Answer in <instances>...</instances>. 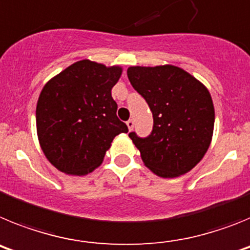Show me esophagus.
Listing matches in <instances>:
<instances>
[{"instance_id": "esophagus-1", "label": "esophagus", "mask_w": 250, "mask_h": 250, "mask_svg": "<svg viewBox=\"0 0 250 250\" xmlns=\"http://www.w3.org/2000/svg\"><path fill=\"white\" fill-rule=\"evenodd\" d=\"M126 125H127V129L131 131V130L134 129V125H135V123H134V120H132V119H130V120L126 123Z\"/></svg>"}]
</instances>
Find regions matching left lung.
Returning a JSON list of instances; mask_svg holds the SVG:
<instances>
[{"label":"left lung","mask_w":250,"mask_h":250,"mask_svg":"<svg viewBox=\"0 0 250 250\" xmlns=\"http://www.w3.org/2000/svg\"><path fill=\"white\" fill-rule=\"evenodd\" d=\"M127 77L154 118L147 138L129 134L144 165L160 178L189 173L204 158L213 138L215 112L207 86L169 63L130 66Z\"/></svg>","instance_id":"left-lung-1"}]
</instances>
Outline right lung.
<instances>
[{
    "label": "right lung",
    "mask_w": 250,
    "mask_h": 250,
    "mask_svg": "<svg viewBox=\"0 0 250 250\" xmlns=\"http://www.w3.org/2000/svg\"><path fill=\"white\" fill-rule=\"evenodd\" d=\"M121 74V66L85 59L45 83L36 105L37 138L57 170L76 176L92 173L115 136L127 132L111 96Z\"/></svg>",
    "instance_id": "add662e5"
}]
</instances>
